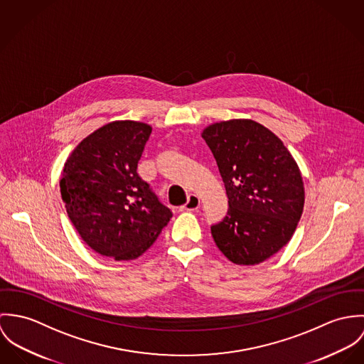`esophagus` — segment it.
<instances>
[{
  "mask_svg": "<svg viewBox=\"0 0 364 364\" xmlns=\"http://www.w3.org/2000/svg\"><path fill=\"white\" fill-rule=\"evenodd\" d=\"M200 205H201L200 197L196 196V194H190V196H188V200H187L186 205H184L181 209H183V210H197V209L200 208Z\"/></svg>",
  "mask_w": 364,
  "mask_h": 364,
  "instance_id": "1",
  "label": "esophagus"
}]
</instances>
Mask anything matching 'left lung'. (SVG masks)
<instances>
[{"mask_svg": "<svg viewBox=\"0 0 364 364\" xmlns=\"http://www.w3.org/2000/svg\"><path fill=\"white\" fill-rule=\"evenodd\" d=\"M202 138L229 198L228 215L210 226L212 237L232 262L257 265L289 242L301 218L299 166L272 131L252 120L215 122Z\"/></svg>", "mask_w": 364, "mask_h": 364, "instance_id": "obj_1", "label": "left lung"}]
</instances>
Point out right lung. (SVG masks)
Listing matches in <instances>:
<instances>
[{"instance_id": "right-lung-1", "label": "right lung", "mask_w": 364, "mask_h": 364, "mask_svg": "<svg viewBox=\"0 0 364 364\" xmlns=\"http://www.w3.org/2000/svg\"><path fill=\"white\" fill-rule=\"evenodd\" d=\"M152 128L138 122L100 127L73 151L60 181L68 218L93 251L135 259L173 216L136 173Z\"/></svg>"}]
</instances>
